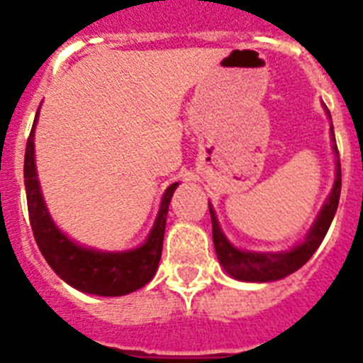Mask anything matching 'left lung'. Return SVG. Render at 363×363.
Masks as SVG:
<instances>
[{"instance_id":"left-lung-1","label":"left lung","mask_w":363,"mask_h":363,"mask_svg":"<svg viewBox=\"0 0 363 363\" xmlns=\"http://www.w3.org/2000/svg\"><path fill=\"white\" fill-rule=\"evenodd\" d=\"M329 114V111H327ZM331 116V114H329ZM331 134L335 140V133H333L331 125ZM336 152V182L333 187L331 196L323 205L322 213H320L318 220L314 221L313 229L307 234L306 242L301 245H296L293 251L289 252H280V255H271V252H249V251H238L236 247L230 245L229 240L223 236L218 220L214 216L213 207L209 205L211 211V220H213V242L214 249H216L218 259H220L221 267L229 272L230 277L242 281H274L280 278L289 277L294 271L306 265L309 262L311 256L314 251L318 249L322 240L325 238L327 230L331 227V221L335 218L336 209H338L340 201V191H342V167H340V156H338V147L335 145Z\"/></svg>"}]
</instances>
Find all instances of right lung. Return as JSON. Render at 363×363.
I'll list each match as a JSON object with an SVG mask.
<instances>
[{
  "mask_svg": "<svg viewBox=\"0 0 363 363\" xmlns=\"http://www.w3.org/2000/svg\"><path fill=\"white\" fill-rule=\"evenodd\" d=\"M36 120L27 140L23 176L28 220L47 264L69 285L83 293L99 294V296H123L149 284L162 258L167 213H169L172 192L176 191L178 184H172L163 194L156 223L142 247L127 252H99L78 245L57 230L54 221L50 220L49 211L45 209V201L38 184L36 165H34Z\"/></svg>",
  "mask_w": 363,
  "mask_h": 363,
  "instance_id": "obj_1",
  "label": "right lung"
}]
</instances>
